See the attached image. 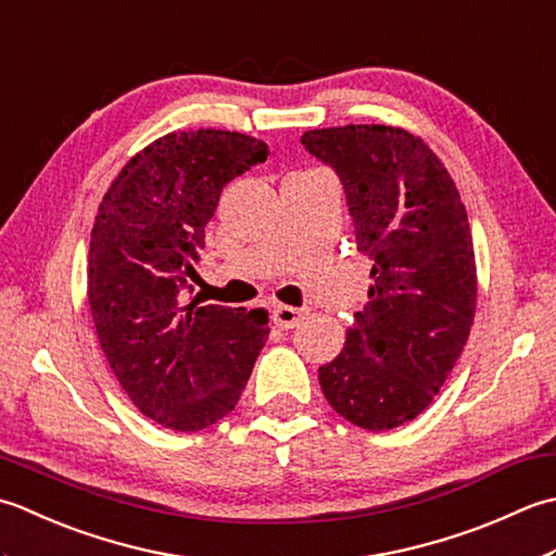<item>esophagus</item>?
<instances>
[{"label": "esophagus", "instance_id": "obj_1", "mask_svg": "<svg viewBox=\"0 0 556 556\" xmlns=\"http://www.w3.org/2000/svg\"><path fill=\"white\" fill-rule=\"evenodd\" d=\"M274 321L278 328H294L304 321V309L298 307H288V304H278L274 309Z\"/></svg>", "mask_w": 556, "mask_h": 556}]
</instances>
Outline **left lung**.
I'll return each mask as SVG.
<instances>
[{"instance_id": "obj_1", "label": "left lung", "mask_w": 556, "mask_h": 556, "mask_svg": "<svg viewBox=\"0 0 556 556\" xmlns=\"http://www.w3.org/2000/svg\"><path fill=\"white\" fill-rule=\"evenodd\" d=\"M302 146L341 177L357 249L374 262L367 307L319 367L321 391L362 429L401 427L434 401L470 336L478 270L466 206L444 163L401 127L312 129Z\"/></svg>"}]
</instances>
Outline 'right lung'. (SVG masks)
<instances>
[{"instance_id": "right-lung-1", "label": "right lung", "mask_w": 556, "mask_h": 556, "mask_svg": "<svg viewBox=\"0 0 556 556\" xmlns=\"http://www.w3.org/2000/svg\"><path fill=\"white\" fill-rule=\"evenodd\" d=\"M266 157L240 131L165 134L122 167L96 215L88 304L100 348L131 403L175 432L223 420L268 341L266 309L187 300L223 187Z\"/></svg>"}]
</instances>
